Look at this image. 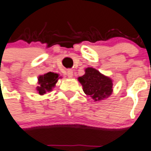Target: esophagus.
Here are the masks:
<instances>
[{"label": "esophagus", "instance_id": "esophagus-1", "mask_svg": "<svg viewBox=\"0 0 151 151\" xmlns=\"http://www.w3.org/2000/svg\"><path fill=\"white\" fill-rule=\"evenodd\" d=\"M67 76L68 78H72V76H73V71L71 70H67Z\"/></svg>", "mask_w": 151, "mask_h": 151}]
</instances>
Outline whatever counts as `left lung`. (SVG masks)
<instances>
[{
	"mask_svg": "<svg viewBox=\"0 0 151 151\" xmlns=\"http://www.w3.org/2000/svg\"><path fill=\"white\" fill-rule=\"evenodd\" d=\"M78 81L82 84L84 93L90 96L94 101L107 98L113 92L111 79L93 67L86 68L85 74L78 78Z\"/></svg>",
	"mask_w": 151,
	"mask_h": 151,
	"instance_id": "8db88e82",
	"label": "left lung"
}]
</instances>
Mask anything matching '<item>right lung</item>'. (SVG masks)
Instances as JSON below:
<instances>
[{
  "label": "right lung",
  "instance_id": "right-lung-1",
  "mask_svg": "<svg viewBox=\"0 0 151 151\" xmlns=\"http://www.w3.org/2000/svg\"><path fill=\"white\" fill-rule=\"evenodd\" d=\"M58 79H59L58 74L53 73V72H48L45 75L40 76L38 77L39 86L36 87V90L38 91L39 94L44 95L47 92L52 91Z\"/></svg>",
  "mask_w": 151,
  "mask_h": 151
}]
</instances>
